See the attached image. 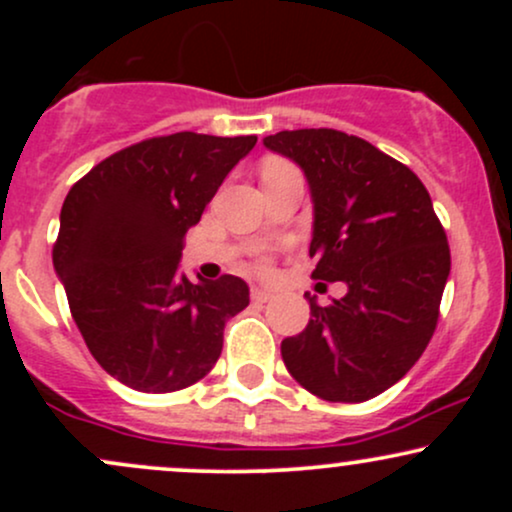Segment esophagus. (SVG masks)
<instances>
[{"label": "esophagus", "mask_w": 512, "mask_h": 512, "mask_svg": "<svg viewBox=\"0 0 512 512\" xmlns=\"http://www.w3.org/2000/svg\"><path fill=\"white\" fill-rule=\"evenodd\" d=\"M250 298L255 303H269L274 298V293L272 291H264V289H257V286H255V289L250 291Z\"/></svg>", "instance_id": "obj_1"}]
</instances>
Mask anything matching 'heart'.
<instances>
[{
  "mask_svg": "<svg viewBox=\"0 0 512 512\" xmlns=\"http://www.w3.org/2000/svg\"><path fill=\"white\" fill-rule=\"evenodd\" d=\"M274 163H276V161H274ZM262 267H264V269H267V262H262Z\"/></svg>",
  "mask_w": 512,
  "mask_h": 512,
  "instance_id": "obj_1",
  "label": "heart"
}]
</instances>
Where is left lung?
<instances>
[{
  "label": "left lung",
  "instance_id": "1",
  "mask_svg": "<svg viewBox=\"0 0 512 512\" xmlns=\"http://www.w3.org/2000/svg\"><path fill=\"white\" fill-rule=\"evenodd\" d=\"M293 158L315 204L313 279L344 281V298L310 301V322L281 342L305 390L327 402H366L402 380L424 354L450 274V245L414 170L339 129L264 137Z\"/></svg>",
  "mask_w": 512,
  "mask_h": 512
}]
</instances>
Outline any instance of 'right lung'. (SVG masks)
Returning a JSON list of instances; mask_svg holds the SVG:
<instances>
[{
  "label": "right lung",
  "instance_id": "obj_1",
  "mask_svg": "<svg viewBox=\"0 0 512 512\" xmlns=\"http://www.w3.org/2000/svg\"><path fill=\"white\" fill-rule=\"evenodd\" d=\"M257 137L175 132L127 146L76 180L52 264L81 337L105 373L139 392H178L214 368L248 284H192L182 240Z\"/></svg>",
  "mask_w": 512,
  "mask_h": 512
}]
</instances>
